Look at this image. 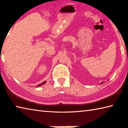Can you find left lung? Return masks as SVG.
Listing matches in <instances>:
<instances>
[{
    "instance_id": "left-lung-1",
    "label": "left lung",
    "mask_w": 128,
    "mask_h": 128,
    "mask_svg": "<svg viewBox=\"0 0 128 128\" xmlns=\"http://www.w3.org/2000/svg\"><path fill=\"white\" fill-rule=\"evenodd\" d=\"M103 83H104V82H101V84H103Z\"/></svg>"
}]
</instances>
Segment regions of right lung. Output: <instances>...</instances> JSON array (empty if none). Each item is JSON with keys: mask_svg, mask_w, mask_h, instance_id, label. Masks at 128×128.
Segmentation results:
<instances>
[{"mask_svg": "<svg viewBox=\"0 0 128 128\" xmlns=\"http://www.w3.org/2000/svg\"><path fill=\"white\" fill-rule=\"evenodd\" d=\"M46 81H44V82H42V83H41L40 84H39L38 85H37V86H38V87H39V86H42V85H43V84H46Z\"/></svg>", "mask_w": 128, "mask_h": 128, "instance_id": "right-lung-1", "label": "right lung"}]
</instances>
